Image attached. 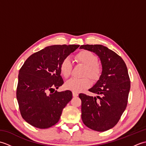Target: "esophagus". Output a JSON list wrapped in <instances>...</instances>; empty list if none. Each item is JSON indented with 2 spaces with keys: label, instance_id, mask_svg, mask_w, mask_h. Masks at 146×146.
I'll list each match as a JSON object with an SVG mask.
<instances>
[{
  "label": "esophagus",
  "instance_id": "esophagus-1",
  "mask_svg": "<svg viewBox=\"0 0 146 146\" xmlns=\"http://www.w3.org/2000/svg\"><path fill=\"white\" fill-rule=\"evenodd\" d=\"M78 93H77L76 92H75V91L73 92V97H77V96H78Z\"/></svg>",
  "mask_w": 146,
  "mask_h": 146
}]
</instances>
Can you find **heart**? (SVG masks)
Segmentation results:
<instances>
[{
    "label": "heart",
    "mask_w": 146,
    "mask_h": 146,
    "mask_svg": "<svg viewBox=\"0 0 146 146\" xmlns=\"http://www.w3.org/2000/svg\"><path fill=\"white\" fill-rule=\"evenodd\" d=\"M76 60L78 63L84 65L85 70L84 76H88L92 80H97L100 76L102 68L97 64L98 58L96 56L89 51H82L76 56ZM72 70V63L69 58H65L61 62L60 71L65 78L71 75ZM90 85V80L86 78H71L65 83V87L67 89L75 92H80L88 87Z\"/></svg>",
    "instance_id": "1"
}]
</instances>
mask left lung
<instances>
[{"instance_id":"1","label":"left lung","mask_w":146,"mask_h":146,"mask_svg":"<svg viewBox=\"0 0 146 146\" xmlns=\"http://www.w3.org/2000/svg\"><path fill=\"white\" fill-rule=\"evenodd\" d=\"M80 48L97 54L102 67L99 80L88 90L97 97L79 94L82 119L94 131H106L117 124L127 105L131 88L127 68L120 56L103 45H82Z\"/></svg>"}]
</instances>
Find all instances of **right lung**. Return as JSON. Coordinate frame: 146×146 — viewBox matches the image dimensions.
Here are the masks:
<instances>
[{"instance_id":"obj_1","label":"right lung","mask_w":146,"mask_h":146,"mask_svg":"<svg viewBox=\"0 0 146 146\" xmlns=\"http://www.w3.org/2000/svg\"><path fill=\"white\" fill-rule=\"evenodd\" d=\"M80 45H52L31 55L18 75L16 97L21 114L30 125L47 129L55 125L73 97L72 92L55 91L63 84L60 65Z\"/></svg>"}]
</instances>
